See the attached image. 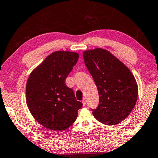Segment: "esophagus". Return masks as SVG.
Wrapping results in <instances>:
<instances>
[{"mask_svg":"<svg viewBox=\"0 0 158 158\" xmlns=\"http://www.w3.org/2000/svg\"><path fill=\"white\" fill-rule=\"evenodd\" d=\"M82 103H83V106H86V103H87V102H86V100H85V99H84V100H83Z\"/></svg>","mask_w":158,"mask_h":158,"instance_id":"34e87169","label":"esophagus"}]
</instances>
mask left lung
I'll return each instance as SVG.
<instances>
[{"label":"left lung","mask_w":158,"mask_h":158,"mask_svg":"<svg viewBox=\"0 0 158 158\" xmlns=\"http://www.w3.org/2000/svg\"><path fill=\"white\" fill-rule=\"evenodd\" d=\"M84 60L99 94V105L91 109L98 121L115 125L135 106L138 87L134 75L121 61L102 48L86 50Z\"/></svg>","instance_id":"obj_1"}]
</instances>
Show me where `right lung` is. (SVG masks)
<instances>
[{
  "instance_id": "add662e5",
  "label": "right lung",
  "mask_w": 158,
  "mask_h": 158,
  "mask_svg": "<svg viewBox=\"0 0 158 158\" xmlns=\"http://www.w3.org/2000/svg\"><path fill=\"white\" fill-rule=\"evenodd\" d=\"M79 59L69 51L51 53L27 80V104L38 123L53 131H63L74 123L82 103L77 101L66 79Z\"/></svg>"
}]
</instances>
